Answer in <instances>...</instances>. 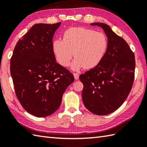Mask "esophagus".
I'll return each instance as SVG.
<instances>
[{"mask_svg":"<svg viewBox=\"0 0 147 147\" xmlns=\"http://www.w3.org/2000/svg\"><path fill=\"white\" fill-rule=\"evenodd\" d=\"M73 75H74V78H75V80H78L79 79V74L77 73H73Z\"/></svg>","mask_w":147,"mask_h":147,"instance_id":"1","label":"esophagus"}]
</instances>
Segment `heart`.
I'll return each instance as SVG.
<instances>
[{"label": "heart", "mask_w": 147, "mask_h": 147, "mask_svg": "<svg viewBox=\"0 0 147 147\" xmlns=\"http://www.w3.org/2000/svg\"><path fill=\"white\" fill-rule=\"evenodd\" d=\"M108 39L104 33L82 27H74L65 30L63 40L56 39L52 48L59 63L64 67L69 64L74 70L96 66L104 57L108 48Z\"/></svg>", "instance_id": "heart-1"}]
</instances>
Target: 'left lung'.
Segmentation results:
<instances>
[{"mask_svg":"<svg viewBox=\"0 0 147 147\" xmlns=\"http://www.w3.org/2000/svg\"><path fill=\"white\" fill-rule=\"evenodd\" d=\"M102 27L108 38L104 57L94 68L80 76L83 84L82 99L85 107L96 115L116 111L126 100L135 79V54L127 42L105 23Z\"/></svg>","mask_w":147,"mask_h":147,"instance_id":"obj_1","label":"left lung"}]
</instances>
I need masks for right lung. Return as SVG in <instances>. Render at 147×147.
Wrapping results in <instances>:
<instances>
[{"label": "right lung", "instance_id": "1", "mask_svg": "<svg viewBox=\"0 0 147 147\" xmlns=\"http://www.w3.org/2000/svg\"><path fill=\"white\" fill-rule=\"evenodd\" d=\"M61 23L33 25L19 40L11 58L18 100L24 110L38 117L57 110L65 89L74 80L69 71L56 62L53 51V36Z\"/></svg>", "mask_w": 147, "mask_h": 147}]
</instances>
